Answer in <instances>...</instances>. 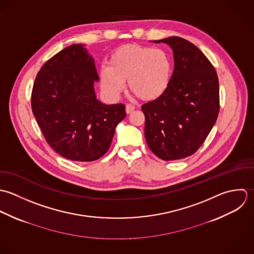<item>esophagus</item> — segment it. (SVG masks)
<instances>
[{"instance_id":"esophagus-1","label":"esophagus","mask_w":254,"mask_h":254,"mask_svg":"<svg viewBox=\"0 0 254 254\" xmlns=\"http://www.w3.org/2000/svg\"><path fill=\"white\" fill-rule=\"evenodd\" d=\"M134 109H135V107H134L133 105H131V104H127V105L126 106V112H127V114H130L131 112L134 111Z\"/></svg>"}]
</instances>
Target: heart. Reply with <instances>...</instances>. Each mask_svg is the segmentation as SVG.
Segmentation results:
<instances>
[{"label": "heart", "mask_w": 254, "mask_h": 254, "mask_svg": "<svg viewBox=\"0 0 254 254\" xmlns=\"http://www.w3.org/2000/svg\"><path fill=\"white\" fill-rule=\"evenodd\" d=\"M172 79V62L167 52L160 48L127 45L114 52L109 64L100 68L104 92L112 99L120 97L128 87L137 97L152 101L161 97Z\"/></svg>", "instance_id": "1"}]
</instances>
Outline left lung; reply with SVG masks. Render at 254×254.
Returning <instances> with one entry per match:
<instances>
[{
    "label": "left lung",
    "mask_w": 254,
    "mask_h": 254,
    "mask_svg": "<svg viewBox=\"0 0 254 254\" xmlns=\"http://www.w3.org/2000/svg\"><path fill=\"white\" fill-rule=\"evenodd\" d=\"M165 43L174 55V71L167 91L143 104L144 134L157 157L187 158L202 145L219 114V80L206 56L190 41L172 36Z\"/></svg>",
    "instance_id": "1"
}]
</instances>
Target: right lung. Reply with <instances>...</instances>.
<instances>
[{"label":"right lung","instance_id":"obj_1","mask_svg":"<svg viewBox=\"0 0 254 254\" xmlns=\"http://www.w3.org/2000/svg\"><path fill=\"white\" fill-rule=\"evenodd\" d=\"M94 59L82 44L59 52L37 73L31 107L42 133L61 156L91 162L108 151L116 127L126 118L124 104L99 101Z\"/></svg>","mask_w":254,"mask_h":254}]
</instances>
